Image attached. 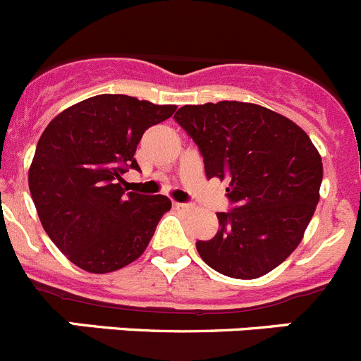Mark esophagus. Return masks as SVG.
I'll return each instance as SVG.
<instances>
[{"label":"esophagus","mask_w":361,"mask_h":361,"mask_svg":"<svg viewBox=\"0 0 361 361\" xmlns=\"http://www.w3.org/2000/svg\"><path fill=\"white\" fill-rule=\"evenodd\" d=\"M173 207L178 209V211H188V209H190V204H183V202H173Z\"/></svg>","instance_id":"esophagus-1"}]
</instances>
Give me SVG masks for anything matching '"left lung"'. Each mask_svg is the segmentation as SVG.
Here are the masks:
<instances>
[{
  "mask_svg": "<svg viewBox=\"0 0 361 361\" xmlns=\"http://www.w3.org/2000/svg\"><path fill=\"white\" fill-rule=\"evenodd\" d=\"M193 138L207 178L228 180L234 204L198 241L202 260L230 278L253 280L280 266L303 239L322 183V159L287 116L252 102L183 106L173 116Z\"/></svg>",
  "mask_w": 361,
  "mask_h": 361,
  "instance_id": "1",
  "label": "left lung"
}]
</instances>
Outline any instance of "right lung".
Here are the masks:
<instances>
[{
	"label": "right lung",
	"instance_id": "1",
	"mask_svg": "<svg viewBox=\"0 0 361 361\" xmlns=\"http://www.w3.org/2000/svg\"><path fill=\"white\" fill-rule=\"evenodd\" d=\"M177 106L120 94L85 99L54 116L28 171L40 223L61 253L102 274L135 262L170 211L164 195L126 193L122 175L140 170L136 147Z\"/></svg>",
	"mask_w": 361,
	"mask_h": 361
}]
</instances>
